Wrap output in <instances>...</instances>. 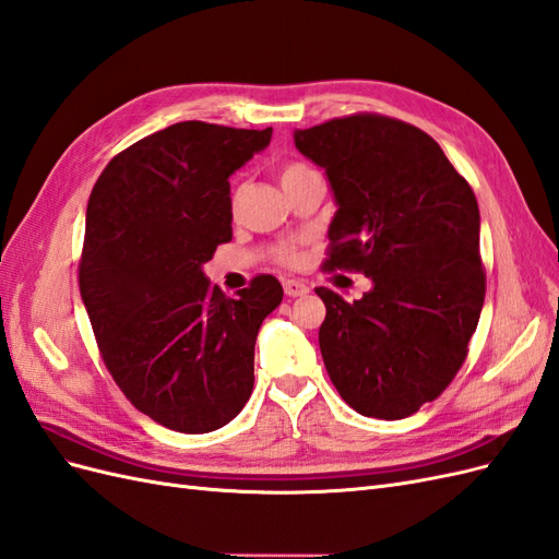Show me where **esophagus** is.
<instances>
[{
	"mask_svg": "<svg viewBox=\"0 0 559 559\" xmlns=\"http://www.w3.org/2000/svg\"><path fill=\"white\" fill-rule=\"evenodd\" d=\"M310 292V286L300 280H286L284 282V294L289 298H298V296H306Z\"/></svg>",
	"mask_w": 559,
	"mask_h": 559,
	"instance_id": "34e87169",
	"label": "esophagus"
}]
</instances>
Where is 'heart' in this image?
<instances>
[{"mask_svg":"<svg viewBox=\"0 0 559 559\" xmlns=\"http://www.w3.org/2000/svg\"><path fill=\"white\" fill-rule=\"evenodd\" d=\"M312 167H308V165H302V163H286V165H282L280 167V183L284 186V183H289L292 179H296V177H300V175H306V173H310ZM235 200L233 198V207H235ZM275 259H277V263H282V265H294L296 261H298V249H296V245H282L277 251H275Z\"/></svg>","mask_w":559,"mask_h":559,"instance_id":"obj_1","label":"heart"}]
</instances>
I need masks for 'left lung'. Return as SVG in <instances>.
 Wrapping results in <instances>:
<instances>
[{"label": "left lung", "instance_id": "obj_1", "mask_svg": "<svg viewBox=\"0 0 559 559\" xmlns=\"http://www.w3.org/2000/svg\"><path fill=\"white\" fill-rule=\"evenodd\" d=\"M337 202L324 270L373 282L359 300L317 286L319 347L337 394L357 413L403 419L445 392L476 333L485 270L468 181L425 130L352 114L296 130Z\"/></svg>", "mask_w": 559, "mask_h": 559}]
</instances>
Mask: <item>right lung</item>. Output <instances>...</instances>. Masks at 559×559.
<instances>
[{"label":"right lung","instance_id":"right-lung-1","mask_svg":"<svg viewBox=\"0 0 559 559\" xmlns=\"http://www.w3.org/2000/svg\"><path fill=\"white\" fill-rule=\"evenodd\" d=\"M273 128L183 121L114 156L93 186L79 289L114 382L181 433L222 429L253 389V345L282 302L257 275L228 298L202 273L233 238L228 177Z\"/></svg>","mask_w":559,"mask_h":559}]
</instances>
